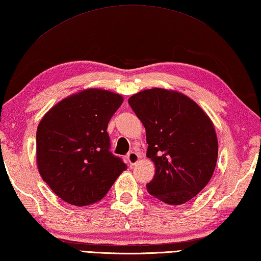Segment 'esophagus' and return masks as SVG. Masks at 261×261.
Instances as JSON below:
<instances>
[{"instance_id":"1","label":"esophagus","mask_w":261,"mask_h":261,"mask_svg":"<svg viewBox=\"0 0 261 261\" xmlns=\"http://www.w3.org/2000/svg\"><path fill=\"white\" fill-rule=\"evenodd\" d=\"M139 154L136 153V151H131V153H129L126 155V160H127V163H129L130 165H135L137 162H138L139 160Z\"/></svg>"}]
</instances>
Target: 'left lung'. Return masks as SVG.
Returning a JSON list of instances; mask_svg holds the SVG:
<instances>
[{"instance_id": "obj_1", "label": "left lung", "mask_w": 261, "mask_h": 261, "mask_svg": "<svg viewBox=\"0 0 261 261\" xmlns=\"http://www.w3.org/2000/svg\"><path fill=\"white\" fill-rule=\"evenodd\" d=\"M127 102L143 122L147 158L155 164L147 192L172 205L192 200L216 168L218 140L210 118L192 99L164 89L144 90Z\"/></svg>"}]
</instances>
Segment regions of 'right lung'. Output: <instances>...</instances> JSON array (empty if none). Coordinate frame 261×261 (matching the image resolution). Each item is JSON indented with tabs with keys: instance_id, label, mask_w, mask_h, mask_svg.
Returning <instances> with one entry per match:
<instances>
[{
	"instance_id": "1",
	"label": "right lung",
	"mask_w": 261,
	"mask_h": 261,
	"mask_svg": "<svg viewBox=\"0 0 261 261\" xmlns=\"http://www.w3.org/2000/svg\"><path fill=\"white\" fill-rule=\"evenodd\" d=\"M122 96L88 89L64 99L46 113L36 132L42 179L69 204L83 206L106 195L125 163L110 150L107 125Z\"/></svg>"
}]
</instances>
